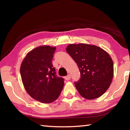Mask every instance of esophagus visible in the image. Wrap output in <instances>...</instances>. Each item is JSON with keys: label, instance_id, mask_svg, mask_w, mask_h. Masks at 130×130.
Instances as JSON below:
<instances>
[{"label": "esophagus", "instance_id": "34e87169", "mask_svg": "<svg viewBox=\"0 0 130 130\" xmlns=\"http://www.w3.org/2000/svg\"><path fill=\"white\" fill-rule=\"evenodd\" d=\"M65 78V79L67 80H69L70 79V78H71V76H70V74H68V75L66 76Z\"/></svg>", "mask_w": 130, "mask_h": 130}]
</instances>
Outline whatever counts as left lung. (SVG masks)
Here are the masks:
<instances>
[{"instance_id":"left-lung-1","label":"left lung","mask_w":130,"mask_h":130,"mask_svg":"<svg viewBox=\"0 0 130 130\" xmlns=\"http://www.w3.org/2000/svg\"><path fill=\"white\" fill-rule=\"evenodd\" d=\"M77 65L81 77L74 85L86 99L102 96L111 85L113 63L108 53L100 47L85 43L70 44L66 49Z\"/></svg>"}]
</instances>
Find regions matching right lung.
<instances>
[{
  "label": "right lung",
  "instance_id": "right-lung-1",
  "mask_svg": "<svg viewBox=\"0 0 130 130\" xmlns=\"http://www.w3.org/2000/svg\"><path fill=\"white\" fill-rule=\"evenodd\" d=\"M56 47L40 46L28 53L21 65L24 87L29 95L42 103L57 99L64 85V79L56 75L52 61Z\"/></svg>",
  "mask_w": 130,
  "mask_h": 130
}]
</instances>
